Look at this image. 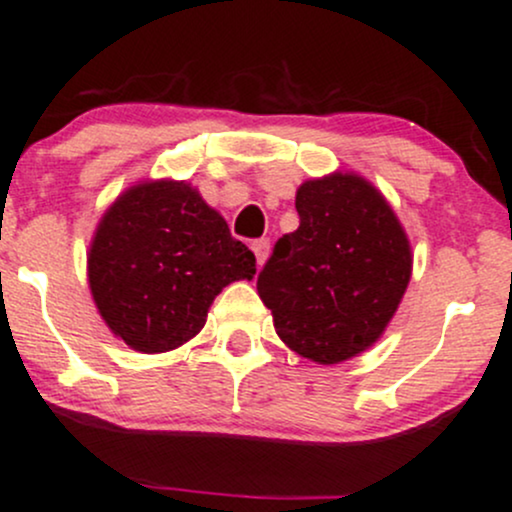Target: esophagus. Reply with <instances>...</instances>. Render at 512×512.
Returning <instances> with one entry per match:
<instances>
[{"mask_svg": "<svg viewBox=\"0 0 512 512\" xmlns=\"http://www.w3.org/2000/svg\"><path fill=\"white\" fill-rule=\"evenodd\" d=\"M251 251H254V254H256L258 266H263V263H266V258H268V251H271V241H268V239H256L254 244H251Z\"/></svg>", "mask_w": 512, "mask_h": 512, "instance_id": "obj_1", "label": "esophagus"}]
</instances>
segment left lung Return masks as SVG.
Wrapping results in <instances>:
<instances>
[{"mask_svg":"<svg viewBox=\"0 0 512 512\" xmlns=\"http://www.w3.org/2000/svg\"><path fill=\"white\" fill-rule=\"evenodd\" d=\"M295 208L300 227L278 239L256 290L287 348L336 365L392 321L411 280V244L387 198L358 174L304 181Z\"/></svg>","mask_w":512,"mask_h":512,"instance_id":"8db88e82","label":"left lung"}]
</instances>
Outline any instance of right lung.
Returning <instances> with one entry per match:
<instances>
[{
	"label": "right lung",
	"mask_w": 512,
	"mask_h": 512,
	"mask_svg": "<svg viewBox=\"0 0 512 512\" xmlns=\"http://www.w3.org/2000/svg\"><path fill=\"white\" fill-rule=\"evenodd\" d=\"M91 297L120 341L140 353L183 346L212 300L256 275V256L186 181H142L103 212L89 256Z\"/></svg>",
	"instance_id": "1"
}]
</instances>
